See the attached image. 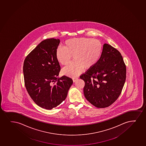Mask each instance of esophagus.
<instances>
[{
	"label": "esophagus",
	"mask_w": 146,
	"mask_h": 146,
	"mask_svg": "<svg viewBox=\"0 0 146 146\" xmlns=\"http://www.w3.org/2000/svg\"><path fill=\"white\" fill-rule=\"evenodd\" d=\"M78 78H73V79H72V80H73V82H76V81H77V80Z\"/></svg>",
	"instance_id": "obj_1"
}]
</instances>
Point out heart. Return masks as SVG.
Returning <instances> with one entry per match:
<instances>
[{
  "mask_svg": "<svg viewBox=\"0 0 146 146\" xmlns=\"http://www.w3.org/2000/svg\"><path fill=\"white\" fill-rule=\"evenodd\" d=\"M103 45L98 40L92 38H73L65 41L64 47H58L56 52L57 60L62 65L68 64L73 56L74 62L64 68L62 73L75 77L81 73L84 68L89 69L99 60Z\"/></svg>",
  "mask_w": 146,
  "mask_h": 146,
  "instance_id": "b5f03b06",
  "label": "heart"
}]
</instances>
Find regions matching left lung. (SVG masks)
<instances>
[{"label": "left lung", "instance_id": "8db88e82", "mask_svg": "<svg viewBox=\"0 0 146 146\" xmlns=\"http://www.w3.org/2000/svg\"><path fill=\"white\" fill-rule=\"evenodd\" d=\"M86 100L98 108L111 105L120 96L126 79V66L120 52L105 43L99 60L80 76Z\"/></svg>", "mask_w": 146, "mask_h": 146}]
</instances>
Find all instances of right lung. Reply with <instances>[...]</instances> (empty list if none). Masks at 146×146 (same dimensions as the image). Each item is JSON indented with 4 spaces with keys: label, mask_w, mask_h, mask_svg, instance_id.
Instances as JSON below:
<instances>
[{
    "label": "right lung",
    "mask_w": 146,
    "mask_h": 146,
    "mask_svg": "<svg viewBox=\"0 0 146 146\" xmlns=\"http://www.w3.org/2000/svg\"><path fill=\"white\" fill-rule=\"evenodd\" d=\"M59 39L41 41L26 57L23 71L27 91L36 105L46 110L64 101L73 81L66 76L58 78L60 66L56 57Z\"/></svg>",
    "instance_id": "add662e5"
}]
</instances>
